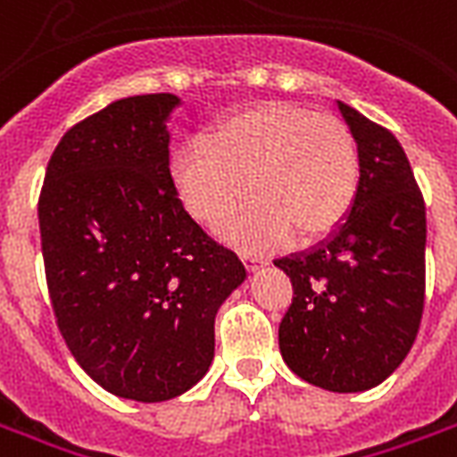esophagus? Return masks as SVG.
<instances>
[{"instance_id":"esophagus-1","label":"esophagus","mask_w":457,"mask_h":457,"mask_svg":"<svg viewBox=\"0 0 457 457\" xmlns=\"http://www.w3.org/2000/svg\"><path fill=\"white\" fill-rule=\"evenodd\" d=\"M244 259H246V263H249V268H252V270H261L263 266H268V259H263V256H256V253L244 252Z\"/></svg>"}]
</instances>
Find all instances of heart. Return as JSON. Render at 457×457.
<instances>
[{"instance_id":"1","label":"heart","mask_w":457,"mask_h":457,"mask_svg":"<svg viewBox=\"0 0 457 457\" xmlns=\"http://www.w3.org/2000/svg\"><path fill=\"white\" fill-rule=\"evenodd\" d=\"M172 182L198 222H228L244 246H273L295 235L312 242L345 220L360 189V151L343 121L285 103L222 117L208 144L191 138L172 155Z\"/></svg>"}]
</instances>
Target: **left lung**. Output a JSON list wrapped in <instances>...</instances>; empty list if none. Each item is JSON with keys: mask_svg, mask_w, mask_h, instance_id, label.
Listing matches in <instances>:
<instances>
[{"mask_svg": "<svg viewBox=\"0 0 457 457\" xmlns=\"http://www.w3.org/2000/svg\"><path fill=\"white\" fill-rule=\"evenodd\" d=\"M336 104L360 151V189L323 242L275 261L295 287L278 340L299 378L360 393L400 367L420 330L427 213L398 138Z\"/></svg>", "mask_w": 457, "mask_h": 457, "instance_id": "1", "label": "left lung"}]
</instances>
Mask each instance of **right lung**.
Here are the masks:
<instances>
[{
    "mask_svg": "<svg viewBox=\"0 0 457 457\" xmlns=\"http://www.w3.org/2000/svg\"><path fill=\"white\" fill-rule=\"evenodd\" d=\"M172 93L114 100L62 136L37 204L57 326L117 398L194 388L215 353V313L246 280L239 253L184 208L170 172Z\"/></svg>",
    "mask_w": 457,
    "mask_h": 457,
    "instance_id": "obj_1",
    "label": "right lung"
}]
</instances>
